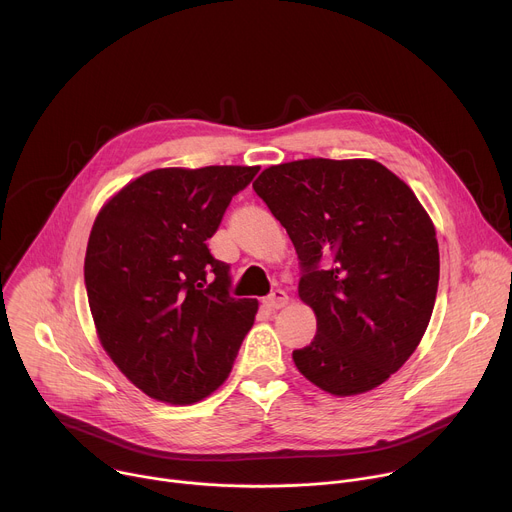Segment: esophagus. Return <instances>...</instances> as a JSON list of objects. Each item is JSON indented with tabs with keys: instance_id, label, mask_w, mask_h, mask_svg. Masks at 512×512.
Instances as JSON below:
<instances>
[{
	"instance_id": "obj_1",
	"label": "esophagus",
	"mask_w": 512,
	"mask_h": 512,
	"mask_svg": "<svg viewBox=\"0 0 512 512\" xmlns=\"http://www.w3.org/2000/svg\"><path fill=\"white\" fill-rule=\"evenodd\" d=\"M287 302H289V298L283 289H273L271 294L263 300V306L269 310H279V308L287 306Z\"/></svg>"
}]
</instances>
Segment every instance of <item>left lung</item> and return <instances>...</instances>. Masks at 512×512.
Listing matches in <instances>:
<instances>
[{
  "label": "left lung",
  "instance_id": "1",
  "mask_svg": "<svg viewBox=\"0 0 512 512\" xmlns=\"http://www.w3.org/2000/svg\"><path fill=\"white\" fill-rule=\"evenodd\" d=\"M253 188L296 247L298 294L318 322L291 354L298 371L338 397L379 387L415 352L433 312L440 249L429 214L375 160L287 162Z\"/></svg>",
  "mask_w": 512,
  "mask_h": 512
}]
</instances>
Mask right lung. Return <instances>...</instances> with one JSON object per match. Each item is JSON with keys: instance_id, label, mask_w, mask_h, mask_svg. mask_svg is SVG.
I'll return each instance as SVG.
<instances>
[{"instance_id": "right-lung-1", "label": "right lung", "mask_w": 512, "mask_h": 512, "mask_svg": "<svg viewBox=\"0 0 512 512\" xmlns=\"http://www.w3.org/2000/svg\"><path fill=\"white\" fill-rule=\"evenodd\" d=\"M259 166L160 168L99 210L85 255L95 328L117 369L145 395L190 405L221 387L257 314L229 294L210 255L233 196Z\"/></svg>"}]
</instances>
